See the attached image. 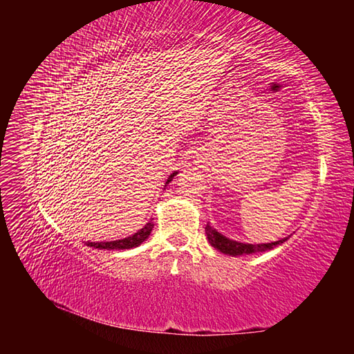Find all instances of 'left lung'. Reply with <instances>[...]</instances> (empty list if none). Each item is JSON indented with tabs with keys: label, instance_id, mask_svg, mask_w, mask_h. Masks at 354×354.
<instances>
[{
	"label": "left lung",
	"instance_id": "1",
	"mask_svg": "<svg viewBox=\"0 0 354 354\" xmlns=\"http://www.w3.org/2000/svg\"><path fill=\"white\" fill-rule=\"evenodd\" d=\"M205 233H207V238L209 241V243L214 246V248H217L218 251H221L223 254H227V255H248V254H255V252H263V251H269L273 250L274 246L281 245L286 241L281 239V241H276L272 243H242V242H236V241H232L226 236H223L221 233H218L216 229H212L209 224L205 226Z\"/></svg>",
	"mask_w": 354,
	"mask_h": 354
}]
</instances>
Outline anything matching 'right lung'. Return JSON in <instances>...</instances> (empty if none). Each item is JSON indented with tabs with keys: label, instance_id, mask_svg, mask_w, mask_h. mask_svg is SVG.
Masks as SVG:
<instances>
[{
	"label": "right lung",
	"instance_id": "right-lung-1",
	"mask_svg": "<svg viewBox=\"0 0 354 354\" xmlns=\"http://www.w3.org/2000/svg\"><path fill=\"white\" fill-rule=\"evenodd\" d=\"M176 174L177 173H173L168 177L167 185L174 178ZM152 229H153V224L147 223L143 229H140L137 233L131 234V236H128L125 239L112 241V242H87V245L91 246V248H97V250H130V248H136V246L145 242L149 238V234H151Z\"/></svg>",
	"mask_w": 354,
	"mask_h": 354
}]
</instances>
